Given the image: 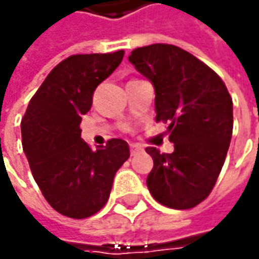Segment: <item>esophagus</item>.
Instances as JSON below:
<instances>
[{
	"mask_svg": "<svg viewBox=\"0 0 259 259\" xmlns=\"http://www.w3.org/2000/svg\"><path fill=\"white\" fill-rule=\"evenodd\" d=\"M139 152H140V147H139V146H136V144H130V154H132V156H135V154Z\"/></svg>",
	"mask_w": 259,
	"mask_h": 259,
	"instance_id": "obj_1",
	"label": "esophagus"
}]
</instances>
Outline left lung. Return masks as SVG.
<instances>
[{
  "instance_id": "8db88e82",
  "label": "left lung",
  "mask_w": 259,
  "mask_h": 259,
  "mask_svg": "<svg viewBox=\"0 0 259 259\" xmlns=\"http://www.w3.org/2000/svg\"><path fill=\"white\" fill-rule=\"evenodd\" d=\"M129 62L152 82L156 120L168 123L173 153L147 147V187L156 201L187 210L205 200L224 166L233 136V99L224 82L187 51L154 44L135 49Z\"/></svg>"
}]
</instances>
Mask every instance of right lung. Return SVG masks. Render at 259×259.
I'll return each mask as SVG.
<instances>
[{
  "label": "right lung",
  "instance_id": "add662e5",
  "mask_svg": "<svg viewBox=\"0 0 259 259\" xmlns=\"http://www.w3.org/2000/svg\"><path fill=\"white\" fill-rule=\"evenodd\" d=\"M124 52L72 55L51 70L29 100L21 122L22 149L51 207L88 218L107 203L116 171L129 159V144L112 139L92 150L80 137L82 116L95 89L120 65Z\"/></svg>",
  "mask_w": 259,
  "mask_h": 259
}]
</instances>
